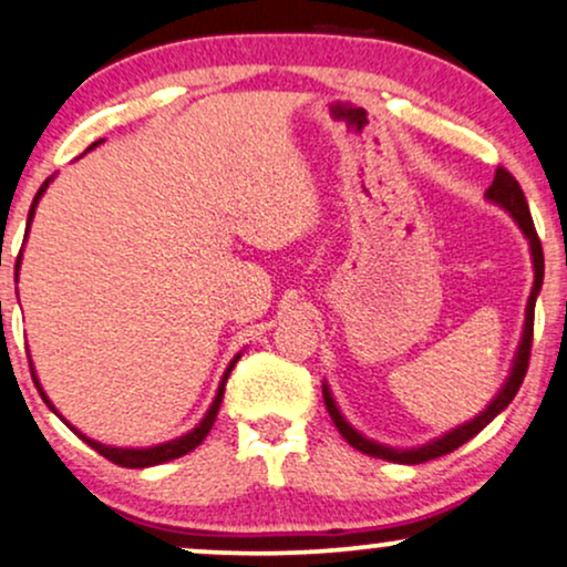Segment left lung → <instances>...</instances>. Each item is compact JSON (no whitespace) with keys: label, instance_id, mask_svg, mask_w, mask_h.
I'll return each mask as SVG.
<instances>
[{"label":"left lung","instance_id":"8db88e82","mask_svg":"<svg viewBox=\"0 0 567 567\" xmlns=\"http://www.w3.org/2000/svg\"><path fill=\"white\" fill-rule=\"evenodd\" d=\"M486 199L497 202L499 207H505L507 213L513 215L523 234H526V239L530 244V257H534V289H530V297H528V305H526V326H523V339H520L518 352H515L513 370H509V379L505 381V386L499 389V394L494 396L492 402H488V408L481 412V415L473 417L471 423L457 425L454 431L444 433L442 439H433V442L423 444V446H415V450H391V446H383L379 442H370V439H365L362 433L354 431L352 425L344 421V415L339 412L337 402H333V396H331V389H328V383H323L326 410H328V415H331L333 425H337L341 436H344L347 442L354 446V450L365 452V454H370V457L389 460V463H402V465H417V463H429V460H436V457H442V454L454 452L457 446L471 442V439L476 436L478 431H484L486 425L492 423L494 417H497L509 402H513V396L518 394L523 379H526L530 344H534V307H536V297H539L542 281H544V251H542L539 234H536V228H534V218H530L526 194H523V188H520L518 181H515L513 173L505 171L502 165L497 167V173H494L492 186L486 188Z\"/></svg>","mask_w":567,"mask_h":567}]
</instances>
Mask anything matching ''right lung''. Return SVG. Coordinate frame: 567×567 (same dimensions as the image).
Masks as SVG:
<instances>
[{
	"mask_svg": "<svg viewBox=\"0 0 567 567\" xmlns=\"http://www.w3.org/2000/svg\"><path fill=\"white\" fill-rule=\"evenodd\" d=\"M100 142H102V138H100ZM100 142H94V144H91L89 150H94V146L100 144ZM49 181H52V178H47L44 184H41L39 192H37V197H33V205H31V209H28V226H31V220H33V213H37V205H39L41 194L47 192ZM25 236H28V230H25ZM18 265H20V257H18ZM18 265H16V276H18ZM236 360H239V354H236V358L230 360V365L226 368V373H223V379H220V386H218V394H215V400H213V404H209L207 415L202 417L197 429H194V431H188V433H184V436L173 439V442H165V444H157V446H146V450H121V446H107V444H100V442H94V439L83 436V433H81V431H75L73 425H70V423L65 421V417L60 415L58 410H54V404L49 402V396L44 394V389H41V383H39V379H37V370H33V365H31V375H33V383H37V389H39L41 400L47 402V408L52 410V412H58V415L62 417V421H65L68 429L79 433V439H83V442H86V444L91 446V450H96V452L102 454V457H107L110 463H115V465H121V467H152V465H163V463H167V460L184 457L186 452L197 450V446H199L202 442H205V436H207V433H209V429H213L215 417H218V410H220V402H223V391H226V381H228L230 370H234V365H236Z\"/></svg>",
	"mask_w": 567,
	"mask_h": 567,
	"instance_id": "right-lung-1",
	"label": "right lung"
}]
</instances>
